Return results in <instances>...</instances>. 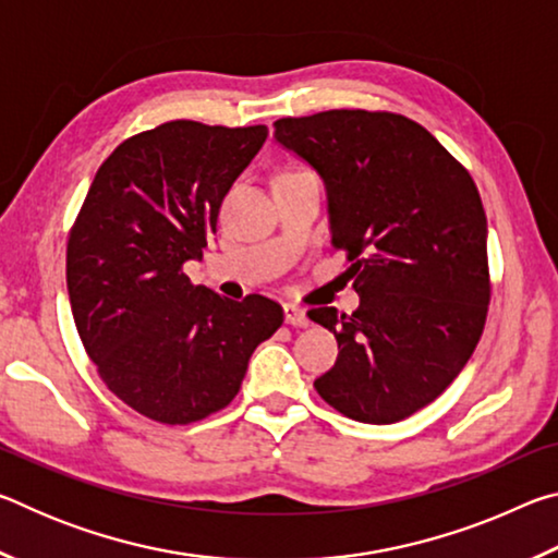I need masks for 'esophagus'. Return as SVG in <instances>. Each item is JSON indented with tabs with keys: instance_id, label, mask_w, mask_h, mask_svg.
<instances>
[{
	"instance_id": "esophagus-1",
	"label": "esophagus",
	"mask_w": 558,
	"mask_h": 558,
	"mask_svg": "<svg viewBox=\"0 0 558 558\" xmlns=\"http://www.w3.org/2000/svg\"><path fill=\"white\" fill-rule=\"evenodd\" d=\"M286 323L292 327H307L310 317L305 315V310L298 305H286Z\"/></svg>"
}]
</instances>
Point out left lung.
<instances>
[{
	"instance_id": "obj_1",
	"label": "left lung",
	"mask_w": 558,
	"mask_h": 558,
	"mask_svg": "<svg viewBox=\"0 0 558 558\" xmlns=\"http://www.w3.org/2000/svg\"><path fill=\"white\" fill-rule=\"evenodd\" d=\"M276 140L327 186L332 245L362 305L310 310L339 356L317 393L362 423H396L436 401L483 337L487 216L465 167L430 132L386 110L276 120Z\"/></svg>"
}]
</instances>
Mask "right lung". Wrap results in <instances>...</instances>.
I'll list each match as a JSON object with an SVG mask.
<instances>
[{
    "label": "right lung",
    "instance_id": "obj_1",
    "mask_svg": "<svg viewBox=\"0 0 558 558\" xmlns=\"http://www.w3.org/2000/svg\"><path fill=\"white\" fill-rule=\"evenodd\" d=\"M266 137V125L194 120L137 132L100 165L71 226L75 329L102 384L149 421L186 426L226 409L282 325L278 302L226 300L184 272Z\"/></svg>",
    "mask_w": 558,
    "mask_h": 558
}]
</instances>
